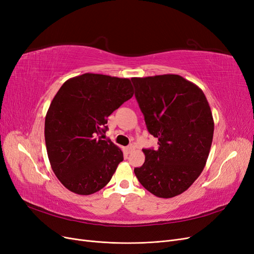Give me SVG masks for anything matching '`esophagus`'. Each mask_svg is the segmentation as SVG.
Segmentation results:
<instances>
[{"label": "esophagus", "mask_w": 254, "mask_h": 254, "mask_svg": "<svg viewBox=\"0 0 254 254\" xmlns=\"http://www.w3.org/2000/svg\"><path fill=\"white\" fill-rule=\"evenodd\" d=\"M134 149H135V145H134L133 143L127 146V151H128L129 153H130V152H132V151H134Z\"/></svg>", "instance_id": "34e87169"}]
</instances>
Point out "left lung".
I'll return each mask as SVG.
<instances>
[{
	"label": "left lung",
	"mask_w": 254,
	"mask_h": 254,
	"mask_svg": "<svg viewBox=\"0 0 254 254\" xmlns=\"http://www.w3.org/2000/svg\"><path fill=\"white\" fill-rule=\"evenodd\" d=\"M135 98L158 148L143 149L145 162L134 168L142 186L157 197L186 191L200 176L214 133L213 115L202 90L180 75L131 78Z\"/></svg>",
	"instance_id": "obj_1"
}]
</instances>
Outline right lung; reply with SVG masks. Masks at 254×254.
Listing matches in <instances>:
<instances>
[{"mask_svg":"<svg viewBox=\"0 0 254 254\" xmlns=\"http://www.w3.org/2000/svg\"><path fill=\"white\" fill-rule=\"evenodd\" d=\"M133 95L130 79L86 73L66 80L45 117V145L59 181L78 195H91L111 180L123 151L99 134L107 118Z\"/></svg>","mask_w":254,"mask_h":254,"instance_id":"obj_1","label":"right lung"}]
</instances>
